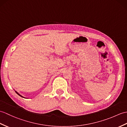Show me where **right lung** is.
<instances>
[{
    "label": "right lung",
    "instance_id": "add662e5",
    "mask_svg": "<svg viewBox=\"0 0 127 127\" xmlns=\"http://www.w3.org/2000/svg\"><path fill=\"white\" fill-rule=\"evenodd\" d=\"M15 92H16V93H17V94H18V95H19L20 96H21L22 97H23V98H25V97H23V96H22L21 95H20V94H19L18 93V92H17V91H15Z\"/></svg>",
    "mask_w": 127,
    "mask_h": 127
}]
</instances>
